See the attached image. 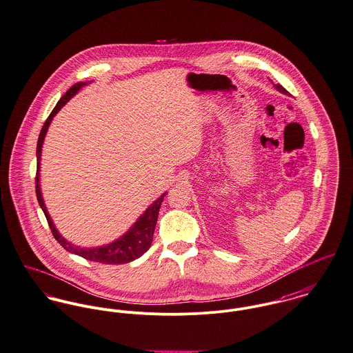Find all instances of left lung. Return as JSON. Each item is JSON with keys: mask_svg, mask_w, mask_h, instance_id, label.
Here are the masks:
<instances>
[{"mask_svg": "<svg viewBox=\"0 0 353 353\" xmlns=\"http://www.w3.org/2000/svg\"><path fill=\"white\" fill-rule=\"evenodd\" d=\"M274 88H276V89H277V90H280L281 93H284V94H288V92H287V90H285V89H284V88H283V86H281L280 83H277V85H274Z\"/></svg>", "mask_w": 353, "mask_h": 353, "instance_id": "8db88e82", "label": "left lung"}]
</instances>
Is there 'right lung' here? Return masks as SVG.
<instances>
[{
  "mask_svg": "<svg viewBox=\"0 0 353 353\" xmlns=\"http://www.w3.org/2000/svg\"><path fill=\"white\" fill-rule=\"evenodd\" d=\"M86 85L85 82H79L74 83L58 101V104L55 105V108L52 110V112L50 114V117L46 120V123L41 127L40 131L39 139H38V146H37V157H38V168H37V177H35V184H37V197L39 201L40 207L46 215V219L48 222V226L51 229V233L54 235V238L62 245V248H65L68 252L79 254L81 257L90 260V261H96V263H101V264H127L130 261H134L135 259L141 257L146 250H149L152 241H153V234H154V229H156V223L158 219V211L161 207V203L163 200V197L166 194L158 197L157 200L145 211V214L137 221V223L115 242L101 246V248H93V249H83L73 245L72 242L66 241L62 235L58 233V230L55 229L47 210L43 201V197L40 194L39 187V166H40V154H41V145L46 137V132L48 130V125L51 123L52 118L57 115V112L79 92V89Z\"/></svg>",
  "mask_w": 353,
  "mask_h": 353,
  "instance_id": "obj_1",
  "label": "right lung"
}]
</instances>
